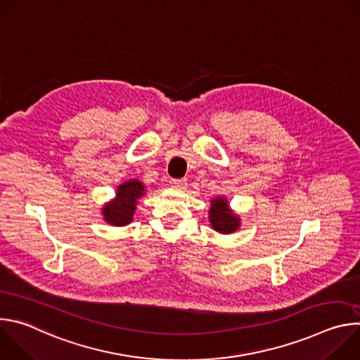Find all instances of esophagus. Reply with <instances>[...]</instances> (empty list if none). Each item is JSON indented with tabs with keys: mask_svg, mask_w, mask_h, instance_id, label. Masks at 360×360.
<instances>
[{
	"mask_svg": "<svg viewBox=\"0 0 360 360\" xmlns=\"http://www.w3.org/2000/svg\"><path fill=\"white\" fill-rule=\"evenodd\" d=\"M171 186L176 189H185L186 188V179H172Z\"/></svg>",
	"mask_w": 360,
	"mask_h": 360,
	"instance_id": "34e87169",
	"label": "esophagus"
}]
</instances>
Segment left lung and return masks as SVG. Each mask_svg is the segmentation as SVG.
<instances>
[{
	"label": "left lung",
	"instance_id": "8db88e82",
	"mask_svg": "<svg viewBox=\"0 0 360 360\" xmlns=\"http://www.w3.org/2000/svg\"><path fill=\"white\" fill-rule=\"evenodd\" d=\"M210 202L211 207L208 211V218L214 231L222 235H231L240 228V217L229 207L226 196L218 195Z\"/></svg>",
	"mask_w": 360,
	"mask_h": 360
}]
</instances>
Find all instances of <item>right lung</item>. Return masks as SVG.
<instances>
[{
	"label": "right lung",
	"instance_id": "1",
	"mask_svg": "<svg viewBox=\"0 0 360 360\" xmlns=\"http://www.w3.org/2000/svg\"><path fill=\"white\" fill-rule=\"evenodd\" d=\"M146 192L145 185L136 179H128L117 186L115 198L102 205L101 215L111 226H127L134 221V214L141 196Z\"/></svg>",
	"mask_w": 360,
	"mask_h": 360
}]
</instances>
